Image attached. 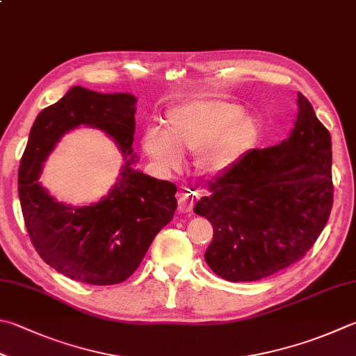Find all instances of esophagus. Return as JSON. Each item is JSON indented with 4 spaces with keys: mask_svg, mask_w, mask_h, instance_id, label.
<instances>
[{
    "mask_svg": "<svg viewBox=\"0 0 356 356\" xmlns=\"http://www.w3.org/2000/svg\"><path fill=\"white\" fill-rule=\"evenodd\" d=\"M197 195H193V193H181L179 198H178V211L181 213H189L192 211L193 204H195L197 201Z\"/></svg>",
    "mask_w": 356,
    "mask_h": 356,
    "instance_id": "1",
    "label": "esophagus"
}]
</instances>
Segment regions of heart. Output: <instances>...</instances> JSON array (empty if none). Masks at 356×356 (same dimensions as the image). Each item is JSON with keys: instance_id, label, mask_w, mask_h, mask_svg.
<instances>
[{"instance_id": "obj_1", "label": "heart", "mask_w": 356, "mask_h": 356, "mask_svg": "<svg viewBox=\"0 0 356 356\" xmlns=\"http://www.w3.org/2000/svg\"><path fill=\"white\" fill-rule=\"evenodd\" d=\"M260 124L227 100H192L165 113V131L147 129L140 138L145 155L165 172L183 165V153H197L193 167L203 177L229 170L257 143Z\"/></svg>"}]
</instances>
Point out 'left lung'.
I'll list each match as a JSON object with an SVG mask.
<instances>
[{
	"label": "left lung",
	"mask_w": 356,
	"mask_h": 356,
	"mask_svg": "<svg viewBox=\"0 0 356 356\" xmlns=\"http://www.w3.org/2000/svg\"><path fill=\"white\" fill-rule=\"evenodd\" d=\"M209 191L193 212L213 227L204 260L217 276L252 282L302 259L333 203L332 138L305 96L290 136L248 152Z\"/></svg>",
	"instance_id": "left-lung-1"
}]
</instances>
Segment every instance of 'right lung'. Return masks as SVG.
Returning <instances> with one entry per match:
<instances>
[{"label": "right lung", "mask_w": 356, "mask_h": 356, "mask_svg": "<svg viewBox=\"0 0 356 356\" xmlns=\"http://www.w3.org/2000/svg\"><path fill=\"white\" fill-rule=\"evenodd\" d=\"M136 97L72 86L33 122L18 172V195L32 245L63 276L90 285L129 279L153 238L177 211V186L135 169ZM104 131L124 156L117 183L96 204L72 207L54 199L38 179L42 163L66 132Z\"/></svg>", "instance_id": "right-lung-1"}]
</instances>
